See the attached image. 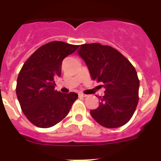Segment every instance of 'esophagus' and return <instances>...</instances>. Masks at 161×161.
I'll return each instance as SVG.
<instances>
[{
  "instance_id": "34e87169",
  "label": "esophagus",
  "mask_w": 161,
  "mask_h": 161,
  "mask_svg": "<svg viewBox=\"0 0 161 161\" xmlns=\"http://www.w3.org/2000/svg\"><path fill=\"white\" fill-rule=\"evenodd\" d=\"M78 96H79L80 98H85V97H87V95H86V94H84V93H78Z\"/></svg>"
}]
</instances>
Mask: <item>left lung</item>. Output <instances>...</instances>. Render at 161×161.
<instances>
[{"label":"left lung","instance_id":"8db88e82","mask_svg":"<svg viewBox=\"0 0 161 161\" xmlns=\"http://www.w3.org/2000/svg\"><path fill=\"white\" fill-rule=\"evenodd\" d=\"M93 80L102 83L104 95L91 116L103 127L118 128L132 118L139 102L140 80L134 66L119 52L99 43L83 44L78 51Z\"/></svg>","mask_w":161,"mask_h":161}]
</instances>
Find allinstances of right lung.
<instances>
[{
	"instance_id": "obj_1",
	"label": "right lung",
	"mask_w": 161,
	"mask_h": 161,
	"mask_svg": "<svg viewBox=\"0 0 161 161\" xmlns=\"http://www.w3.org/2000/svg\"><path fill=\"white\" fill-rule=\"evenodd\" d=\"M78 48V45L50 42L34 52L22 66L16 82V96L24 114L37 127L57 125L78 98L76 93H63L54 89L63 60Z\"/></svg>"
}]
</instances>
